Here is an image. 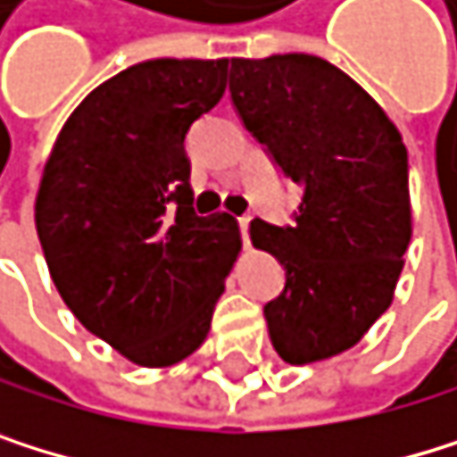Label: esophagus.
I'll return each instance as SVG.
<instances>
[{"mask_svg": "<svg viewBox=\"0 0 457 457\" xmlns=\"http://www.w3.org/2000/svg\"><path fill=\"white\" fill-rule=\"evenodd\" d=\"M239 231H242V242L247 245V239H250V215H245V218H239Z\"/></svg>", "mask_w": 457, "mask_h": 457, "instance_id": "1", "label": "esophagus"}]
</instances>
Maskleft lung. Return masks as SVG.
<instances>
[{"label": "left lung", "mask_w": 457, "mask_h": 457, "mask_svg": "<svg viewBox=\"0 0 457 457\" xmlns=\"http://www.w3.org/2000/svg\"><path fill=\"white\" fill-rule=\"evenodd\" d=\"M245 128L303 185L291 226L250 223V242L286 270L264 305L275 352L311 365L357 346L390 308L411 239L409 154L384 108L311 54L231 59Z\"/></svg>", "instance_id": "left-lung-1"}]
</instances>
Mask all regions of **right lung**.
I'll use <instances>...</instances> for the list:
<instances>
[{"label": "right lung", "instance_id": "add662e5", "mask_svg": "<svg viewBox=\"0 0 457 457\" xmlns=\"http://www.w3.org/2000/svg\"><path fill=\"white\" fill-rule=\"evenodd\" d=\"M228 59H149L92 89L46 161L35 226L73 316L136 365L169 368L210 335L242 250L231 215L190 207V125Z\"/></svg>", "mask_w": 457, "mask_h": 457}]
</instances>
